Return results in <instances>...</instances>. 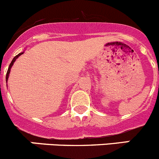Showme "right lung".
Returning <instances> with one entry per match:
<instances>
[{
	"label": "right lung",
	"mask_w": 159,
	"mask_h": 159,
	"mask_svg": "<svg viewBox=\"0 0 159 159\" xmlns=\"http://www.w3.org/2000/svg\"><path fill=\"white\" fill-rule=\"evenodd\" d=\"M22 54H23V52L19 53V54H18L17 56H15L14 58H13L12 61H11V63H10L9 66H8V71H7V75H6V81H7V80H8V75H9V73H10V70H11V66H12L13 63H14V62L16 61V59H17V58L19 57V56H21Z\"/></svg>",
	"instance_id": "1"
}]
</instances>
